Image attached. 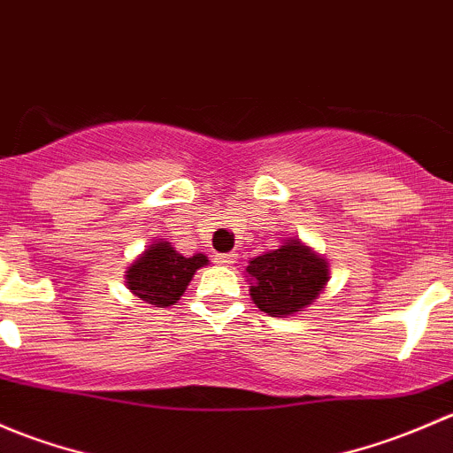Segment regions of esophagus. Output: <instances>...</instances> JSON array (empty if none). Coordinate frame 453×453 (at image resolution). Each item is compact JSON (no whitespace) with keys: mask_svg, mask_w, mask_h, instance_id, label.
Wrapping results in <instances>:
<instances>
[{"mask_svg":"<svg viewBox=\"0 0 453 453\" xmlns=\"http://www.w3.org/2000/svg\"><path fill=\"white\" fill-rule=\"evenodd\" d=\"M235 257H237L235 253H220V255H216L218 264H222V265H233V264H235Z\"/></svg>","mask_w":453,"mask_h":453,"instance_id":"1","label":"esophagus"}]
</instances>
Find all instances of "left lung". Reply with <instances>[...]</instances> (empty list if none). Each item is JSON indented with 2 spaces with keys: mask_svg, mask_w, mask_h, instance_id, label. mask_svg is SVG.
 <instances>
[{
  "mask_svg": "<svg viewBox=\"0 0 453 453\" xmlns=\"http://www.w3.org/2000/svg\"><path fill=\"white\" fill-rule=\"evenodd\" d=\"M246 273L255 305L270 316H288L314 303L327 283L329 265L301 242L290 240L250 259Z\"/></svg>",
  "mask_w": 453,
  "mask_h": 453,
  "instance_id": "left-lung-1",
  "label": "left lung"
}]
</instances>
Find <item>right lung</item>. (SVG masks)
<instances>
[{
    "label": "right lung",
    "mask_w": 453,
    "mask_h": 453,
    "mask_svg": "<svg viewBox=\"0 0 453 453\" xmlns=\"http://www.w3.org/2000/svg\"><path fill=\"white\" fill-rule=\"evenodd\" d=\"M207 261L203 253L183 257L167 242H158L148 246L146 253L126 270V283L133 295L150 305H174L188 290L196 270L207 265Z\"/></svg>",
    "instance_id": "add662e5"
}]
</instances>
